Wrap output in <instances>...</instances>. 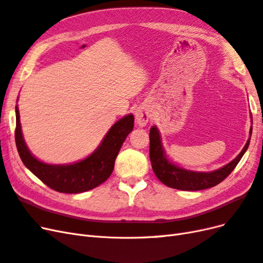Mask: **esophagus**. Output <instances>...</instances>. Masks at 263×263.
Masks as SVG:
<instances>
[{
	"instance_id": "34e87169",
	"label": "esophagus",
	"mask_w": 263,
	"mask_h": 263,
	"mask_svg": "<svg viewBox=\"0 0 263 263\" xmlns=\"http://www.w3.org/2000/svg\"><path fill=\"white\" fill-rule=\"evenodd\" d=\"M151 112L150 108L147 105H140L137 107L136 112H135V118H136V123L138 126L144 127L150 121Z\"/></svg>"
}]
</instances>
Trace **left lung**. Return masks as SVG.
Returning a JSON list of instances; mask_svg holds the SVG:
<instances>
[{"label": "left lung", "instance_id": "left-lung-1", "mask_svg": "<svg viewBox=\"0 0 263 263\" xmlns=\"http://www.w3.org/2000/svg\"><path fill=\"white\" fill-rule=\"evenodd\" d=\"M252 118V116H250ZM252 124V119H251ZM252 126L249 130V138L246 145L234 160L214 171H193L183 168V166L173 162L165 153L162 142L161 133L157 126L150 128V161L156 177L164 185L181 191H200L217 185L225 180L232 171L236 168L238 162L245 155L250 144Z\"/></svg>", "mask_w": 263, "mask_h": 263}]
</instances>
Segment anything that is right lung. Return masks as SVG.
<instances>
[{"mask_svg":"<svg viewBox=\"0 0 263 263\" xmlns=\"http://www.w3.org/2000/svg\"><path fill=\"white\" fill-rule=\"evenodd\" d=\"M15 141L23 163L46 185L60 193H82L105 182L113 172L115 159L126 137L134 128V115H125L110 127L92 154L72 163L52 164L39 160L30 153L23 136L18 105L15 106Z\"/></svg>","mask_w":263,"mask_h":263,"instance_id":"1","label":"right lung"}]
</instances>
